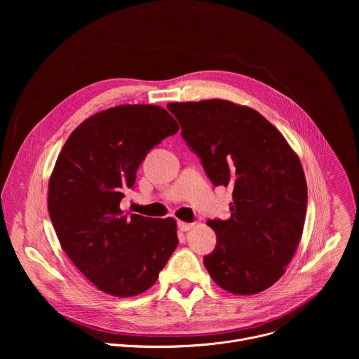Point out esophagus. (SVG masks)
<instances>
[{
  "mask_svg": "<svg viewBox=\"0 0 359 359\" xmlns=\"http://www.w3.org/2000/svg\"><path fill=\"white\" fill-rule=\"evenodd\" d=\"M177 227H179V230H182V231H187V230H190V229L193 227V223L179 222V223H177Z\"/></svg>",
  "mask_w": 359,
  "mask_h": 359,
  "instance_id": "esophagus-1",
  "label": "esophagus"
}]
</instances>
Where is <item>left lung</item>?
Segmentation results:
<instances>
[{
  "label": "left lung",
  "mask_w": 359,
  "mask_h": 359,
  "mask_svg": "<svg viewBox=\"0 0 359 359\" xmlns=\"http://www.w3.org/2000/svg\"><path fill=\"white\" fill-rule=\"evenodd\" d=\"M190 150L215 186H230L227 220H209L217 243L204 255L210 277L229 292L271 287L299 243L306 182L298 156L259 112L229 100L169 104Z\"/></svg>",
  "instance_id": "left-lung-1"
}]
</instances>
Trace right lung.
<instances>
[{
    "label": "right lung",
    "mask_w": 359,
    "mask_h": 359,
    "mask_svg": "<svg viewBox=\"0 0 359 359\" xmlns=\"http://www.w3.org/2000/svg\"><path fill=\"white\" fill-rule=\"evenodd\" d=\"M177 130L161 107L121 105L81 123L60 153L48 186L49 217L62 250L100 291H146L179 244L175 219L121 210L150 149Z\"/></svg>",
    "instance_id": "right-lung-1"
}]
</instances>
